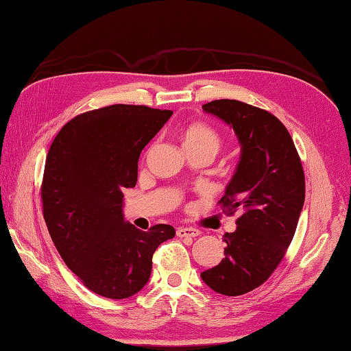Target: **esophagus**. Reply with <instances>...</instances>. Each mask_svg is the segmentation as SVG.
Listing matches in <instances>:
<instances>
[{
    "label": "esophagus",
    "instance_id": "esophagus-1",
    "mask_svg": "<svg viewBox=\"0 0 351 351\" xmlns=\"http://www.w3.org/2000/svg\"><path fill=\"white\" fill-rule=\"evenodd\" d=\"M197 235H200V230L198 229H195V228H184V226H182V228H178L177 229V237H180V238H184V237H197Z\"/></svg>",
    "mask_w": 351,
    "mask_h": 351
}]
</instances>
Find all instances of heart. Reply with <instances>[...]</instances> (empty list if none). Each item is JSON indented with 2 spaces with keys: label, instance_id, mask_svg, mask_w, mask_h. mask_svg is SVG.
I'll use <instances>...</instances> for the list:
<instances>
[{
  "label": "heart",
  "instance_id": "b5f03b06",
  "mask_svg": "<svg viewBox=\"0 0 351 351\" xmlns=\"http://www.w3.org/2000/svg\"><path fill=\"white\" fill-rule=\"evenodd\" d=\"M184 149H209L215 154L221 147V137L217 131L206 123H189L180 131Z\"/></svg>",
  "mask_w": 351,
  "mask_h": 351
}]
</instances>
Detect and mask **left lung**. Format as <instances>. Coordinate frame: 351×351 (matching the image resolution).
<instances>
[{"mask_svg": "<svg viewBox=\"0 0 351 351\" xmlns=\"http://www.w3.org/2000/svg\"><path fill=\"white\" fill-rule=\"evenodd\" d=\"M234 128L241 145L240 163L218 202L237 218L235 232L223 237L224 258L202 272L217 293L244 295L275 272L292 243L306 197L301 158L278 117L234 99L202 107Z\"/></svg>", "mask_w": 351, "mask_h": 351, "instance_id": "1", "label": "left lung"}]
</instances>
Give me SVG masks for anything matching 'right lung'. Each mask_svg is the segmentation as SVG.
<instances>
[{"instance_id": "1", "label": "right lung", "mask_w": 351, "mask_h": 351, "mask_svg": "<svg viewBox=\"0 0 351 351\" xmlns=\"http://www.w3.org/2000/svg\"><path fill=\"white\" fill-rule=\"evenodd\" d=\"M171 110L116 104L73 117L45 158L43 214L59 255L84 286L123 300L148 282L169 224L148 232L123 220V188L137 182V162Z\"/></svg>"}]
</instances>
